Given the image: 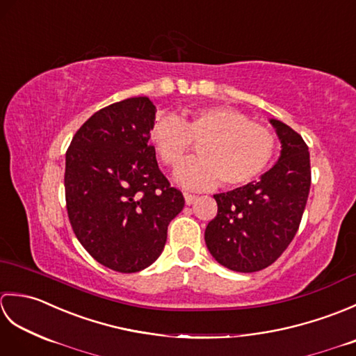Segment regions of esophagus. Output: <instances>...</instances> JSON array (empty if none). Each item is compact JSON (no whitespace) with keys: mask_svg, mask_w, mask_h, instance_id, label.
Returning <instances> with one entry per match:
<instances>
[{"mask_svg":"<svg viewBox=\"0 0 356 356\" xmlns=\"http://www.w3.org/2000/svg\"><path fill=\"white\" fill-rule=\"evenodd\" d=\"M184 197H185V203L186 205H191L195 200H197V195H194L191 193H184Z\"/></svg>","mask_w":356,"mask_h":356,"instance_id":"obj_1","label":"esophagus"}]
</instances>
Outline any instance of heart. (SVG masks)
Returning a JSON list of instances; mask_svg holds the SVG:
<instances>
[{
  "mask_svg": "<svg viewBox=\"0 0 356 356\" xmlns=\"http://www.w3.org/2000/svg\"><path fill=\"white\" fill-rule=\"evenodd\" d=\"M149 140L168 168L182 163L197 145L199 159L176 172L179 184L197 190L217 184L236 190L251 184L269 168L277 151V138L269 128L226 105L190 110L184 120L161 116L151 127Z\"/></svg>",
  "mask_w": 356,
  "mask_h": 356,
  "instance_id": "heart-1",
  "label": "heart"
}]
</instances>
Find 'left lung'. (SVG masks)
<instances>
[{
  "label": "left lung",
  "instance_id": "1",
  "mask_svg": "<svg viewBox=\"0 0 356 356\" xmlns=\"http://www.w3.org/2000/svg\"><path fill=\"white\" fill-rule=\"evenodd\" d=\"M282 157L259 182L214 194L217 216L205 231L214 259L236 272L270 266L297 234L311 190V156L301 136L270 119Z\"/></svg>",
  "mask_w": 356,
  "mask_h": 356
}]
</instances>
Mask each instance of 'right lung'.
<instances>
[{
  "instance_id": "1",
  "label": "right lung",
  "mask_w": 356,
  "mask_h": 356,
  "mask_svg": "<svg viewBox=\"0 0 356 356\" xmlns=\"http://www.w3.org/2000/svg\"><path fill=\"white\" fill-rule=\"evenodd\" d=\"M156 107L147 96L96 111L65 153V205L74 236L96 261L122 274L162 254L184 194L159 170L148 142Z\"/></svg>"
}]
</instances>
